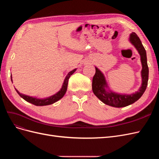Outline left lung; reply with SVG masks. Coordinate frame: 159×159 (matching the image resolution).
I'll list each match as a JSON object with an SVG mask.
<instances>
[{
    "label": "left lung",
    "instance_id": "obj_1",
    "mask_svg": "<svg viewBox=\"0 0 159 159\" xmlns=\"http://www.w3.org/2000/svg\"><path fill=\"white\" fill-rule=\"evenodd\" d=\"M129 40L136 48L141 56V60L143 66L141 71L143 81L142 85L139 90L131 95H121L113 93L111 91L109 92L108 91L105 90V87H107V84L104 75L97 68H95V74L92 80V90L93 93L103 103L112 107H126L137 102L145 91L148 84V67L147 65L146 50L142 44L140 38L134 32H132L131 34Z\"/></svg>",
    "mask_w": 159,
    "mask_h": 159
}]
</instances>
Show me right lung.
I'll list each match as a JSON object with an SVG mask.
<instances>
[{
  "label": "right lung",
  "mask_w": 159,
  "mask_h": 159,
  "mask_svg": "<svg viewBox=\"0 0 159 159\" xmlns=\"http://www.w3.org/2000/svg\"><path fill=\"white\" fill-rule=\"evenodd\" d=\"M75 70H76V69H74L72 71H71L70 72H69L68 75H67L66 78H65L63 85H62V88L60 89V91H59V92H57L56 94L51 96V97H50V98H48L46 99H40L34 98L30 97V96H28L26 95H24L22 93H20V92H18V91L17 89H15L16 91V92L18 93V95H20L21 98H22L25 101H26V102H29L34 105H36V106H44V105H51L52 103L57 102L59 99L63 98V96L65 95L66 91H67V88H68V80H69L70 77L74 73V71Z\"/></svg>",
  "instance_id": "1"
}]
</instances>
